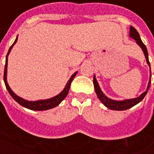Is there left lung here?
I'll return each instance as SVG.
<instances>
[{"mask_svg": "<svg viewBox=\"0 0 154 154\" xmlns=\"http://www.w3.org/2000/svg\"><path fill=\"white\" fill-rule=\"evenodd\" d=\"M130 36H131L132 38H134L138 44L140 45L142 50H143V53H144V56H145V58H146L147 63L149 64V66H150V63H149V55H148V51H147V48L145 47V45L143 44L142 40L140 39V34L135 29H134L133 26H131V30H130ZM150 84H151V80L149 82V85H148V88H147V90L143 93V94L140 95L139 97H136V98H133V99H128V100H124V101H115L110 99L107 97H106L103 93L102 92V90L100 89V87L97 84V79L95 78V76H94V88H95V92L97 95V97L99 98V100L102 102V103L105 105V106L109 108V109L112 110H116V111H124V110L129 109L132 106H134V105H136L138 103L141 102L143 100V97H145V95L147 94V92L149 90V88L150 87Z\"/></svg>", "mask_w": 154, "mask_h": 154, "instance_id": "8db88e82", "label": "left lung"}]
</instances>
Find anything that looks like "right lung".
<instances>
[{"label": "right lung", "instance_id": "1", "mask_svg": "<svg viewBox=\"0 0 154 154\" xmlns=\"http://www.w3.org/2000/svg\"><path fill=\"white\" fill-rule=\"evenodd\" d=\"M18 37L15 39V41L12 44L10 49H9V51H8V53L6 55V58H5V69H4V82H5V87L7 88L8 92H9V94H11V96L13 98H14V100L16 101L19 104H20L21 106H24V107H26L28 109L30 110H33V111H44V110H48V109H51V108H53L55 106H57V105H59L62 100H63L64 98L67 96V94H68V92L69 90V88H70V85H71V82L73 81V79L75 77L76 74L77 72H75L74 75H73L70 79H69V81L67 83V85H66V88H64V90L59 94L58 95H57L56 97H51L50 99H47V100H39V101H36V102H30V101H27L24 100L23 98H21L20 97L17 96L16 94H14V92L11 90V88H10V86L8 85L7 84V80H6V73H7V60H8V55L9 53L11 52V50L13 48V46L15 44V42H17Z\"/></svg>", "mask_w": 154, "mask_h": 154}]
</instances>
